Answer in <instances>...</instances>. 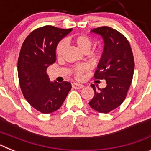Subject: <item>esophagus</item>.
Returning <instances> with one entry per match:
<instances>
[{
	"mask_svg": "<svg viewBox=\"0 0 151 151\" xmlns=\"http://www.w3.org/2000/svg\"><path fill=\"white\" fill-rule=\"evenodd\" d=\"M72 85H73V88H74L76 89H80L84 87L83 84L77 83V82H73V83L72 84Z\"/></svg>",
	"mask_w": 151,
	"mask_h": 151,
	"instance_id": "1",
	"label": "esophagus"
}]
</instances>
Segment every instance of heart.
I'll list each match as a JSON object with an SVG mask.
<instances>
[{"instance_id": "1", "label": "heart", "mask_w": 151, "mask_h": 151, "mask_svg": "<svg viewBox=\"0 0 151 151\" xmlns=\"http://www.w3.org/2000/svg\"><path fill=\"white\" fill-rule=\"evenodd\" d=\"M66 41H72L75 43L79 47L80 50L85 53H88L91 50L92 45L94 44V39L87 35H80L74 37V38H66ZM65 48H66V44L64 41H60L56 45L55 54L58 58H61L63 56ZM104 50L103 47H97L92 50L91 57L93 60L100 59L104 55ZM88 66L87 65H84V64L76 65L72 68V73L76 78L82 79L84 77V74L85 72L88 71Z\"/></svg>"}]
</instances>
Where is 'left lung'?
Masks as SVG:
<instances>
[{
	"mask_svg": "<svg viewBox=\"0 0 151 151\" xmlns=\"http://www.w3.org/2000/svg\"><path fill=\"white\" fill-rule=\"evenodd\" d=\"M92 32L101 35L104 41V55L94 77L106 80V86L96 88L94 84L91 85L94 96L89 105L99 113H108L125 101L134 74V57L128 39L116 29L102 26Z\"/></svg>",
	"mask_w": 151,
	"mask_h": 151,
	"instance_id": "1",
	"label": "left lung"
}]
</instances>
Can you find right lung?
<instances>
[{"mask_svg":"<svg viewBox=\"0 0 151 151\" xmlns=\"http://www.w3.org/2000/svg\"><path fill=\"white\" fill-rule=\"evenodd\" d=\"M71 31L52 26L38 28L21 47L17 65L21 91L29 104L42 113L58 110L72 88L70 82H50L47 73L56 60V45Z\"/></svg>","mask_w":151,"mask_h":151,"instance_id":"add662e5","label":"right lung"}]
</instances>
